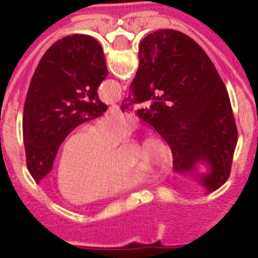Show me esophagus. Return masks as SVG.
<instances>
[{"instance_id": "34e87169", "label": "esophagus", "mask_w": 258, "mask_h": 258, "mask_svg": "<svg viewBox=\"0 0 258 258\" xmlns=\"http://www.w3.org/2000/svg\"><path fill=\"white\" fill-rule=\"evenodd\" d=\"M109 112H110V113H118V112H120V106H118V105H112V106H109Z\"/></svg>"}]
</instances>
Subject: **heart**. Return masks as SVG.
<instances>
[{
    "instance_id": "b5f03b06",
    "label": "heart",
    "mask_w": 258,
    "mask_h": 258,
    "mask_svg": "<svg viewBox=\"0 0 258 258\" xmlns=\"http://www.w3.org/2000/svg\"><path fill=\"white\" fill-rule=\"evenodd\" d=\"M134 128V118L116 114L99 121L92 130L84 127L69 137L56 173L59 192L64 199L74 205L109 199L144 184L146 173L166 175L171 170V151L156 137L142 141L138 164H118L120 152L114 146Z\"/></svg>"
}]
</instances>
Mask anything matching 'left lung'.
I'll return each instance as SVG.
<instances>
[{
    "label": "left lung",
    "mask_w": 258,
    "mask_h": 258,
    "mask_svg": "<svg viewBox=\"0 0 258 258\" xmlns=\"http://www.w3.org/2000/svg\"><path fill=\"white\" fill-rule=\"evenodd\" d=\"M106 76L101 44L90 36L63 37L44 53L23 109L26 163L37 184L52 170L64 138L106 112L98 96Z\"/></svg>",
    "instance_id": "left-lung-1"
}]
</instances>
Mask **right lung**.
Here are the masks:
<instances>
[{
    "label": "right lung",
    "instance_id": "right-lung-1",
    "mask_svg": "<svg viewBox=\"0 0 258 258\" xmlns=\"http://www.w3.org/2000/svg\"><path fill=\"white\" fill-rule=\"evenodd\" d=\"M140 66L121 110L149 102L138 117L166 141L174 171L190 174L207 194L229 177L238 128L227 88L207 53L177 30H157L140 45ZM205 164L208 173L196 171Z\"/></svg>",
    "mask_w": 258,
    "mask_h": 258
}]
</instances>
